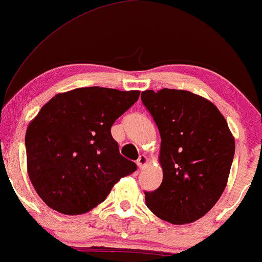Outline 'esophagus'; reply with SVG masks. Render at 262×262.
<instances>
[{"instance_id": "1", "label": "esophagus", "mask_w": 262, "mask_h": 262, "mask_svg": "<svg viewBox=\"0 0 262 262\" xmlns=\"http://www.w3.org/2000/svg\"><path fill=\"white\" fill-rule=\"evenodd\" d=\"M148 163V157H146L145 155H141L138 157V160H137V166H138V168H142L145 166V164Z\"/></svg>"}]
</instances>
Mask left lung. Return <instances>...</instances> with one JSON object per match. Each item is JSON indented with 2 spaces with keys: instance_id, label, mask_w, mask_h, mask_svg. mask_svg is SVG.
I'll list each match as a JSON object with an SVG mask.
<instances>
[{
  "instance_id": "obj_1",
  "label": "left lung",
  "mask_w": 262,
  "mask_h": 262,
  "mask_svg": "<svg viewBox=\"0 0 262 262\" xmlns=\"http://www.w3.org/2000/svg\"><path fill=\"white\" fill-rule=\"evenodd\" d=\"M141 99L161 136L162 184L145 193L152 213L171 224L192 223L212 209L227 186L235 139L209 100L187 91H145Z\"/></svg>"
}]
</instances>
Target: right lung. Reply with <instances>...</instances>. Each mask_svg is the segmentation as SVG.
<instances>
[{"label": "right lung", "mask_w": 262, "mask_h": 262, "mask_svg": "<svg viewBox=\"0 0 262 262\" xmlns=\"http://www.w3.org/2000/svg\"><path fill=\"white\" fill-rule=\"evenodd\" d=\"M139 93L77 88L41 107L28 125L25 144L28 177L46 205L64 214L85 213L137 169L120 155L111 127Z\"/></svg>", "instance_id": "add662e5"}]
</instances>
